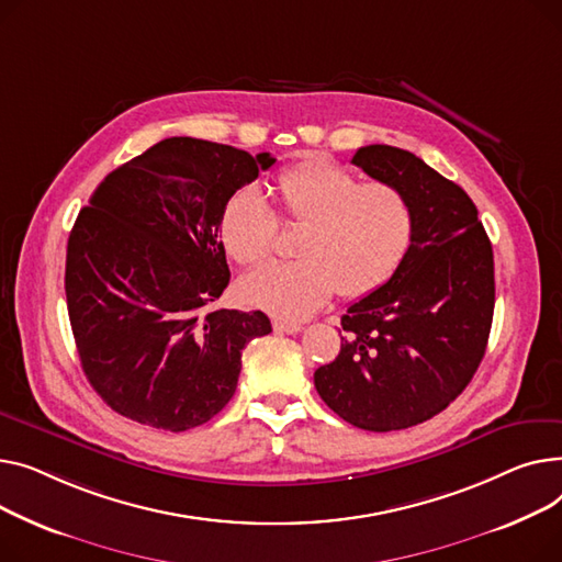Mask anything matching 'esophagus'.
Listing matches in <instances>:
<instances>
[{
  "label": "esophagus",
  "instance_id": "esophagus-1",
  "mask_svg": "<svg viewBox=\"0 0 562 562\" xmlns=\"http://www.w3.org/2000/svg\"><path fill=\"white\" fill-rule=\"evenodd\" d=\"M274 331L277 334H300L302 331V324L285 322V319H274Z\"/></svg>",
  "mask_w": 562,
  "mask_h": 562
}]
</instances>
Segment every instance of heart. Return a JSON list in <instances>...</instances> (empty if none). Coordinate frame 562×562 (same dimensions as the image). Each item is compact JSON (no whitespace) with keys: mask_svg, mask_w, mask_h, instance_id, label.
<instances>
[{"mask_svg":"<svg viewBox=\"0 0 562 562\" xmlns=\"http://www.w3.org/2000/svg\"><path fill=\"white\" fill-rule=\"evenodd\" d=\"M281 217L302 226L300 260L274 262L240 281V296L279 319H306L334 292L358 300L385 283L413 238V209L390 183L358 177L326 156H306L277 177ZM277 213L256 186L228 196L217 234L240 266H258L274 249Z\"/></svg>","mask_w":562,"mask_h":562,"instance_id":"b5f03b06","label":"heart"}]
</instances>
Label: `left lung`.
Wrapping results in <instances>:
<instances>
[{"instance_id":"8db88e82","label":"left lung","mask_w":562,"mask_h":562,"mask_svg":"<svg viewBox=\"0 0 562 562\" xmlns=\"http://www.w3.org/2000/svg\"><path fill=\"white\" fill-rule=\"evenodd\" d=\"M353 165L406 194L413 238L394 274L347 308L340 353L317 368L324 404L366 431L431 419L468 387L494 313L492 245L468 192L415 154L360 147Z\"/></svg>"}]
</instances>
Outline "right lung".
Here are the masks:
<instances>
[{
	"label": "right lung",
	"mask_w": 562,
	"mask_h": 562,
	"mask_svg": "<svg viewBox=\"0 0 562 562\" xmlns=\"http://www.w3.org/2000/svg\"><path fill=\"white\" fill-rule=\"evenodd\" d=\"M274 160L168 138L113 170L79 213L65 258L70 324L86 379L122 417L181 434L234 397L245 345L272 324L211 308L231 279L217 224Z\"/></svg>",
	"instance_id": "add662e5"
}]
</instances>
